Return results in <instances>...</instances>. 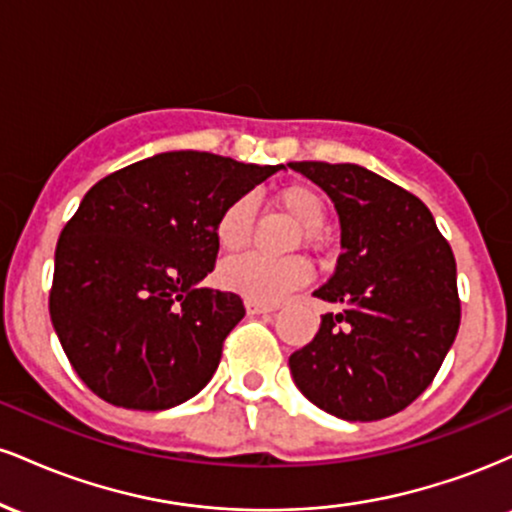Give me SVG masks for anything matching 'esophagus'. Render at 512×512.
<instances>
[{"label": "esophagus", "instance_id": "34e87169", "mask_svg": "<svg viewBox=\"0 0 512 512\" xmlns=\"http://www.w3.org/2000/svg\"><path fill=\"white\" fill-rule=\"evenodd\" d=\"M245 310H248V315H262V313H274L276 305L260 303V301H245Z\"/></svg>", "mask_w": 512, "mask_h": 512}]
</instances>
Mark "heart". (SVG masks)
I'll list each match as a JSON object with an SVG mask.
<instances>
[{"instance_id":"obj_1","label":"heart","mask_w":512,"mask_h":512,"mask_svg":"<svg viewBox=\"0 0 512 512\" xmlns=\"http://www.w3.org/2000/svg\"><path fill=\"white\" fill-rule=\"evenodd\" d=\"M274 199L301 226L305 240H313L327 219L325 199L310 185L281 187ZM252 221H255V204L250 197H236L233 202H228L214 226L216 243L221 245V250H243L250 240ZM310 274H313L310 262L301 255L264 257L257 252H248V255L223 262L219 281L228 291H236L248 301L279 303L291 291L308 284Z\"/></svg>"}]
</instances>
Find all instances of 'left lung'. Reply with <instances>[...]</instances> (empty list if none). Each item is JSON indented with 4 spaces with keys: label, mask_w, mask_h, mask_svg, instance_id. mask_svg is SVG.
<instances>
[{
    "label": "left lung",
    "mask_w": 512,
    "mask_h": 512,
    "mask_svg": "<svg viewBox=\"0 0 512 512\" xmlns=\"http://www.w3.org/2000/svg\"><path fill=\"white\" fill-rule=\"evenodd\" d=\"M291 170L327 192L342 223L337 269L317 298L313 342L293 351L291 375L315 407L378 421L409 407L436 378L460 330L457 264L419 197L354 163L301 161Z\"/></svg>",
    "instance_id": "obj_1"
}]
</instances>
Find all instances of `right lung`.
<instances>
[{
	"mask_svg": "<svg viewBox=\"0 0 512 512\" xmlns=\"http://www.w3.org/2000/svg\"><path fill=\"white\" fill-rule=\"evenodd\" d=\"M281 168L168 151L86 192L57 240L50 320L88 390L161 411L209 383L245 315L236 293L199 286L219 255L216 219Z\"/></svg>",
	"mask_w": 512,
	"mask_h": 512,
	"instance_id": "right-lung-1",
	"label": "right lung"
}]
</instances>
